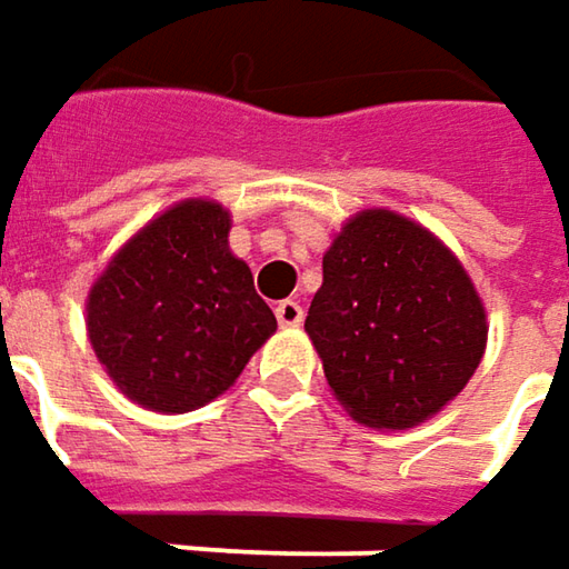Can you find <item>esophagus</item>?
<instances>
[{
  "label": "esophagus",
  "mask_w": 569,
  "mask_h": 569,
  "mask_svg": "<svg viewBox=\"0 0 569 569\" xmlns=\"http://www.w3.org/2000/svg\"><path fill=\"white\" fill-rule=\"evenodd\" d=\"M277 321H280L283 328H296V325H302V306H299V302H292V299H283V302L277 306Z\"/></svg>",
  "instance_id": "34e87169"
}]
</instances>
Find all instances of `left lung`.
<instances>
[{
    "label": "left lung",
    "instance_id": "1",
    "mask_svg": "<svg viewBox=\"0 0 569 569\" xmlns=\"http://www.w3.org/2000/svg\"><path fill=\"white\" fill-rule=\"evenodd\" d=\"M306 331L347 413L376 430H410L475 376L487 315L461 260L391 210H362L325 251Z\"/></svg>",
    "mask_w": 569,
    "mask_h": 569
}]
</instances>
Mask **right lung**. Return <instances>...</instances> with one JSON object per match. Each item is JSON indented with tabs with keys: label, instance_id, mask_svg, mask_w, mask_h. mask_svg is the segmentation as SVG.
Here are the masks:
<instances>
[{
	"label": "right lung",
	"instance_id": "obj_1",
	"mask_svg": "<svg viewBox=\"0 0 569 569\" xmlns=\"http://www.w3.org/2000/svg\"><path fill=\"white\" fill-rule=\"evenodd\" d=\"M216 200H181L130 238L88 292V340L142 408L184 413L229 391L277 331Z\"/></svg>",
	"mask_w": 569,
	"mask_h": 569
}]
</instances>
